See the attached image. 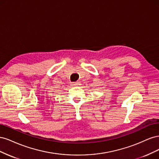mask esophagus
I'll return each instance as SVG.
<instances>
[{
	"label": "esophagus",
	"mask_w": 159,
	"mask_h": 159,
	"mask_svg": "<svg viewBox=\"0 0 159 159\" xmlns=\"http://www.w3.org/2000/svg\"><path fill=\"white\" fill-rule=\"evenodd\" d=\"M80 84H81L80 81H76V82L72 83L71 85L73 86H79V85H80Z\"/></svg>",
	"instance_id": "obj_1"
}]
</instances>
